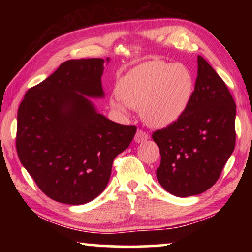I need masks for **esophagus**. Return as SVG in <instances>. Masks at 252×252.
Instances as JSON below:
<instances>
[{
  "instance_id": "esophagus-1",
  "label": "esophagus",
  "mask_w": 252,
  "mask_h": 252,
  "mask_svg": "<svg viewBox=\"0 0 252 252\" xmlns=\"http://www.w3.org/2000/svg\"><path fill=\"white\" fill-rule=\"evenodd\" d=\"M149 138H150V135H149L146 131L138 130L135 133V136H134V141L138 143H142L144 141H147Z\"/></svg>"
}]
</instances>
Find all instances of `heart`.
Masks as SVG:
<instances>
[{
    "label": "heart",
    "mask_w": 252,
    "mask_h": 252,
    "mask_svg": "<svg viewBox=\"0 0 252 252\" xmlns=\"http://www.w3.org/2000/svg\"><path fill=\"white\" fill-rule=\"evenodd\" d=\"M116 90L118 97L110 102L114 110L126 112L127 106L140 110L147 125L164 127L185 114L193 95L194 79L182 63L155 60L119 79Z\"/></svg>",
    "instance_id": "heart-1"
}]
</instances>
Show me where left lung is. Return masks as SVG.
I'll use <instances>...</instances> for the list:
<instances>
[{
    "mask_svg": "<svg viewBox=\"0 0 252 252\" xmlns=\"http://www.w3.org/2000/svg\"><path fill=\"white\" fill-rule=\"evenodd\" d=\"M236 103L223 80L198 55V76L185 114L157 130L160 185L177 197L207 191L218 180L236 144Z\"/></svg>",
    "mask_w": 252,
    "mask_h": 252,
    "instance_id": "left-lung-1",
    "label": "left lung"
}]
</instances>
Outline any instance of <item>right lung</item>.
<instances>
[{
  "instance_id": "add662e5",
  "label": "right lung",
  "mask_w": 252,
  "mask_h": 252,
  "mask_svg": "<svg viewBox=\"0 0 252 252\" xmlns=\"http://www.w3.org/2000/svg\"><path fill=\"white\" fill-rule=\"evenodd\" d=\"M103 70V59L63 62L29 89L19 106V159L42 192L58 202L78 206L102 193L114 158L135 134V126L109 120L87 97L104 96Z\"/></svg>"
}]
</instances>
